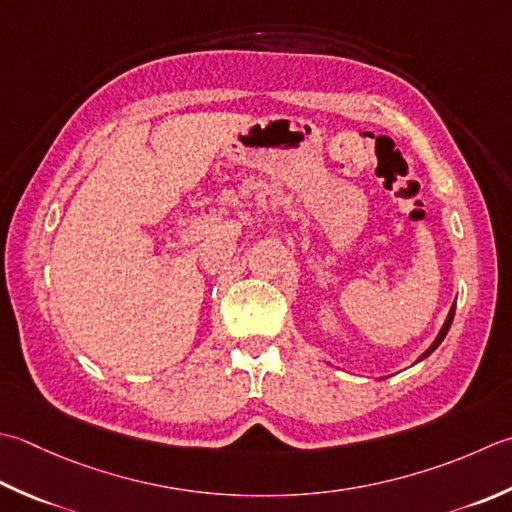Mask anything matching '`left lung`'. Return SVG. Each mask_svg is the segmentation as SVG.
Instances as JSON below:
<instances>
[{"instance_id":"left-lung-1","label":"left lung","mask_w":512,"mask_h":512,"mask_svg":"<svg viewBox=\"0 0 512 512\" xmlns=\"http://www.w3.org/2000/svg\"><path fill=\"white\" fill-rule=\"evenodd\" d=\"M453 317H455V306L453 308H450V313H448V317H446V322H444V326H442V330H439V335H437V339H435V342L433 344H430V348L426 350V353L422 355V359L424 357H428L430 353H433V350L439 346V344H442V339L446 337V333H448V328H450V324H453Z\"/></svg>"}]
</instances>
